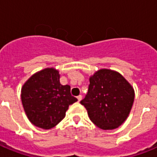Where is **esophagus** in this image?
I'll return each instance as SVG.
<instances>
[{"label": "esophagus", "instance_id": "obj_1", "mask_svg": "<svg viewBox=\"0 0 157 157\" xmlns=\"http://www.w3.org/2000/svg\"><path fill=\"white\" fill-rule=\"evenodd\" d=\"M76 98H77V100H78V102H80V101H81V99H82V96L79 95V96H77Z\"/></svg>", "mask_w": 157, "mask_h": 157}]
</instances>
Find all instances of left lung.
I'll use <instances>...</instances> for the list:
<instances>
[{"label":"left lung","mask_w":157,"mask_h":157,"mask_svg":"<svg viewBox=\"0 0 157 157\" xmlns=\"http://www.w3.org/2000/svg\"><path fill=\"white\" fill-rule=\"evenodd\" d=\"M134 100V88L124 76L110 69H100L90 77L88 93L81 103L91 121L107 130L124 123Z\"/></svg>","instance_id":"left-lung-1"}]
</instances>
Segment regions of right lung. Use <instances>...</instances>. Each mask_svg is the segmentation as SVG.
Returning <instances> with one entry per match:
<instances>
[{
    "label": "right lung",
    "instance_id": "right-lung-1",
    "mask_svg": "<svg viewBox=\"0 0 157 157\" xmlns=\"http://www.w3.org/2000/svg\"><path fill=\"white\" fill-rule=\"evenodd\" d=\"M58 70L50 67L33 74L21 90V100L28 120L35 126L52 129L63 119L69 105L77 101L71 87L59 81Z\"/></svg>",
    "mask_w": 157,
    "mask_h": 157
}]
</instances>
